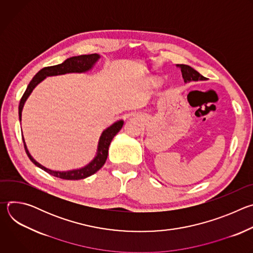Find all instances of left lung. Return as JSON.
<instances>
[{"instance_id": "1", "label": "left lung", "mask_w": 253, "mask_h": 253, "mask_svg": "<svg viewBox=\"0 0 253 253\" xmlns=\"http://www.w3.org/2000/svg\"><path fill=\"white\" fill-rule=\"evenodd\" d=\"M180 69H181L182 77L184 79V82H190V81H198V80H205L206 78L203 77L201 74H199L196 70L191 68L188 65L180 64L177 65Z\"/></svg>"}]
</instances>
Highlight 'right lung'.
<instances>
[{
	"instance_id": "right-lung-1",
	"label": "right lung",
	"mask_w": 253,
	"mask_h": 253,
	"mask_svg": "<svg viewBox=\"0 0 253 253\" xmlns=\"http://www.w3.org/2000/svg\"><path fill=\"white\" fill-rule=\"evenodd\" d=\"M100 58L98 54H90V55H81V56H76V57H72L67 60H65L62 64L56 65V66H49L45 67L42 70H40L37 74L34 76L32 81L29 83L25 93L23 94L20 104H19V118L21 121L22 117V110L24 104L29 97V95L32 93L33 89L37 86L42 80H44L47 76H55V75H62L66 73H81V72H86L89 69L92 68V66L97 62V60ZM123 126V121L120 120L116 123H114L112 126L109 128H107L101 135L99 144H98V150H97V155L96 157L85 167L81 169H76V170H71V171H66V172H60V171H52L44 166H42L40 163L36 161L29 153L27 146L25 144L24 138V147L26 150V153L30 160L36 165L46 171L47 173L61 178V179H66V180H80L87 178L94 173H96L102 166L105 164L107 156H108V149H109V145L114 138V136L121 130Z\"/></svg>"
}]
</instances>
